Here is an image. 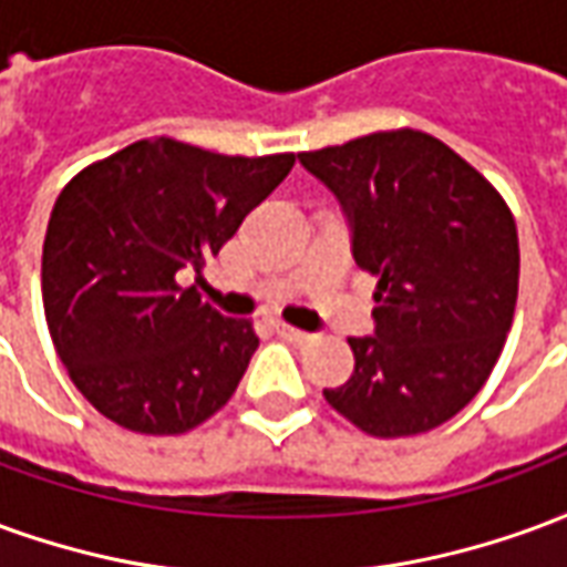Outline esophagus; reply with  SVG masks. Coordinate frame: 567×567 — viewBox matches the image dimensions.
Here are the masks:
<instances>
[{"label": "esophagus", "mask_w": 567, "mask_h": 567, "mask_svg": "<svg viewBox=\"0 0 567 567\" xmlns=\"http://www.w3.org/2000/svg\"><path fill=\"white\" fill-rule=\"evenodd\" d=\"M276 331L282 333V337H288V340H295V343H309V340H312V333L297 331L291 324H276Z\"/></svg>", "instance_id": "obj_1"}]
</instances>
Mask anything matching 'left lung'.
<instances>
[{"instance_id": "obj_1", "label": "left lung", "mask_w": 567, "mask_h": 567, "mask_svg": "<svg viewBox=\"0 0 567 567\" xmlns=\"http://www.w3.org/2000/svg\"><path fill=\"white\" fill-rule=\"evenodd\" d=\"M377 276L373 337H349L355 370L324 401L370 437H413L471 404L498 361L519 295L507 203L422 130L303 151Z\"/></svg>"}]
</instances>
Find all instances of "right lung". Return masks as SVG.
Listing matches in <instances>:
<instances>
[{
	"label": "right lung",
	"mask_w": 567,
	"mask_h": 567,
	"mask_svg": "<svg viewBox=\"0 0 567 567\" xmlns=\"http://www.w3.org/2000/svg\"><path fill=\"white\" fill-rule=\"evenodd\" d=\"M291 166L295 154L227 157L157 136L60 190L42 251L44 319L105 419L169 437L230 401L258 333L182 288L178 270H203Z\"/></svg>",
	"instance_id": "add662e5"
}]
</instances>
